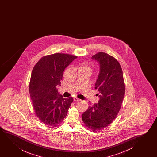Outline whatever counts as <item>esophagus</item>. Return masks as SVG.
I'll return each mask as SVG.
<instances>
[{"label":"esophagus","mask_w":157,"mask_h":157,"mask_svg":"<svg viewBox=\"0 0 157 157\" xmlns=\"http://www.w3.org/2000/svg\"><path fill=\"white\" fill-rule=\"evenodd\" d=\"M73 99H74V101H75V102H78V101H81L80 99H78L77 97H75Z\"/></svg>","instance_id":"1"}]
</instances>
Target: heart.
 <instances>
[{
  "label": "heart",
  "instance_id": "obj_1",
  "mask_svg": "<svg viewBox=\"0 0 157 157\" xmlns=\"http://www.w3.org/2000/svg\"><path fill=\"white\" fill-rule=\"evenodd\" d=\"M83 68H85V69H90V67H83Z\"/></svg>",
  "mask_w": 157,
  "mask_h": 157
}]
</instances>
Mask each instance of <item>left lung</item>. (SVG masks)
<instances>
[{
  "mask_svg": "<svg viewBox=\"0 0 157 157\" xmlns=\"http://www.w3.org/2000/svg\"><path fill=\"white\" fill-rule=\"evenodd\" d=\"M99 63L100 73L95 83L99 103L88 107L82 114L86 127L93 131L109 126L118 115L125 94L124 82L120 63L114 57L100 52L92 57Z\"/></svg>",
  "mask_w": 157,
  "mask_h": 157,
  "instance_id": "left-lung-1",
  "label": "left lung"
}]
</instances>
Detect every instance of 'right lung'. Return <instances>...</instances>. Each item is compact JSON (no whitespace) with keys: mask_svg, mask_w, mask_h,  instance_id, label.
<instances>
[{"mask_svg":"<svg viewBox=\"0 0 157 157\" xmlns=\"http://www.w3.org/2000/svg\"><path fill=\"white\" fill-rule=\"evenodd\" d=\"M67 54L49 55L42 57L33 69L29 92L36 115L43 124L54 127L67 116L73 98H64L56 87L66 67L77 58Z\"/></svg>","mask_w":157,"mask_h":157,"instance_id":"right-lung-1","label":"right lung"}]
</instances>
